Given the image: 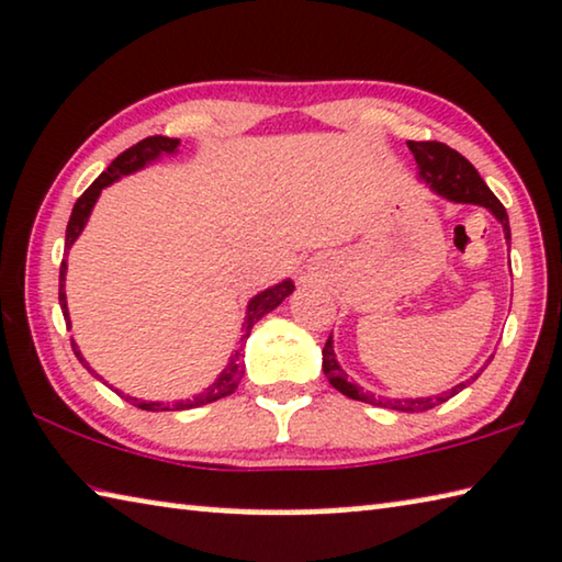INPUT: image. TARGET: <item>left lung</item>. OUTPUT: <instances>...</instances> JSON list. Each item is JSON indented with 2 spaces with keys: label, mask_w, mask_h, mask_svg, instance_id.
Masks as SVG:
<instances>
[{
  "label": "left lung",
  "mask_w": 562,
  "mask_h": 562,
  "mask_svg": "<svg viewBox=\"0 0 562 562\" xmlns=\"http://www.w3.org/2000/svg\"><path fill=\"white\" fill-rule=\"evenodd\" d=\"M409 153H413L415 162H417V180L425 182L430 190L438 194V198L456 202V204H477V207H485L490 215H493L497 222L503 225V233L507 245H510V222H507V212L501 204V200L490 192V187L483 182V177L477 175V169L468 162L465 157L456 149H450L442 142H407ZM493 360V355H490ZM490 360L480 368L475 375H470L468 380L458 382L456 387L445 390L440 395H430V397H382L370 393V390H362L360 385L347 380L345 370L340 368L335 355V345H333V335L323 347V372L329 380V385L335 390H340L342 395L360 400V403H370L378 407H387V409H400V413H425V409H432L442 403H448L450 397H456L460 390H465L468 385L483 375V370L490 364Z\"/></svg>",
  "instance_id": "left-lung-1"
}]
</instances>
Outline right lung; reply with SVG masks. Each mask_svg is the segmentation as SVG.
I'll return each mask as SVG.
<instances>
[{
    "label": "right lung",
    "instance_id": "1",
    "mask_svg": "<svg viewBox=\"0 0 562 562\" xmlns=\"http://www.w3.org/2000/svg\"><path fill=\"white\" fill-rule=\"evenodd\" d=\"M177 149H180V139L162 137V135L147 137V139L137 142L135 147L124 149V153L117 159H114V162L106 167L104 172L97 177L92 184L87 187L82 198L75 202L72 215H69V222H67V235H65V249H67V252H69V247L77 243L79 235H82V229L87 227L89 215H92L94 204H97V200H100V194H102L104 187H110L112 182L122 180V177L139 172V169H145L147 165L157 162V159L162 157V155H177ZM65 280H67V260H61V267H59V307H61V315H65L67 327H72V319H69V307H67ZM292 290H295V282L282 280L278 284H272V288L257 292V295L247 302L245 319H243V335H239V340H237V350L229 355V362L225 364V370L220 372V375L215 378V382H212V385L204 390V393L194 395V397H187V400H175V403L169 405V403H153V400H137V397H132L127 393H122V390H114L112 385L110 387L120 397L127 400V403H132L135 407H142V409H149V413H162V409H192V407L215 403V400H220V397L233 395L235 390H237V385H239V380H243V375H245V362H243V358H245V342H247L249 333H252L255 323H257V319H262L267 313H272L274 307H280L282 302H284V297L292 295ZM72 350L77 355V360L87 368L89 375H94L97 380L104 382V378L100 375V372H97L92 364H89L82 358V352H79V347H77L75 340H72ZM104 385H106V382H104Z\"/></svg>",
    "mask_w": 562,
    "mask_h": 562
}]
</instances>
